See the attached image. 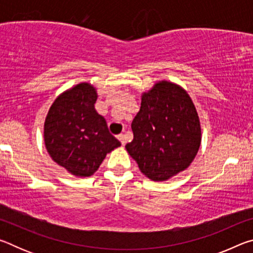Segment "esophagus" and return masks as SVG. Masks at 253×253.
<instances>
[{"label":"esophagus","mask_w":253,"mask_h":253,"mask_svg":"<svg viewBox=\"0 0 253 253\" xmlns=\"http://www.w3.org/2000/svg\"><path fill=\"white\" fill-rule=\"evenodd\" d=\"M117 137H118V139L121 140V143H122V145L124 146V145L126 144V137H125V135H124V134H121V135H118Z\"/></svg>","instance_id":"34e87169"}]
</instances>
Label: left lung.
Segmentation results:
<instances>
[{
    "mask_svg": "<svg viewBox=\"0 0 253 253\" xmlns=\"http://www.w3.org/2000/svg\"><path fill=\"white\" fill-rule=\"evenodd\" d=\"M140 109L131 123L134 139L126 145L145 176L165 182L194 161L202 140L200 117L182 85L160 80L142 92Z\"/></svg>",
    "mask_w": 253,
    "mask_h": 253,
    "instance_id": "1",
    "label": "left lung"
}]
</instances>
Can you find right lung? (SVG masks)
Returning <instances> with one entry per match:
<instances>
[{"label": "right lung", "instance_id": "add662e5", "mask_svg": "<svg viewBox=\"0 0 253 253\" xmlns=\"http://www.w3.org/2000/svg\"><path fill=\"white\" fill-rule=\"evenodd\" d=\"M97 98L91 84H75L55 98L44 121L43 138L50 157L76 177L91 176L107 154L122 145L96 111Z\"/></svg>", "mask_w": 253, "mask_h": 253}]
</instances>
